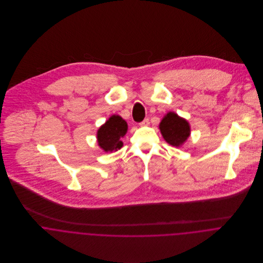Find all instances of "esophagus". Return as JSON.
<instances>
[{"instance_id": "1", "label": "esophagus", "mask_w": 263, "mask_h": 263, "mask_svg": "<svg viewBox=\"0 0 263 263\" xmlns=\"http://www.w3.org/2000/svg\"><path fill=\"white\" fill-rule=\"evenodd\" d=\"M150 122H149V118H145L142 122H140V125L141 126H146V125H148Z\"/></svg>"}]
</instances>
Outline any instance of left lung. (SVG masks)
Masks as SVG:
<instances>
[{"label": "left lung", "mask_w": 263, "mask_h": 263, "mask_svg": "<svg viewBox=\"0 0 263 263\" xmlns=\"http://www.w3.org/2000/svg\"><path fill=\"white\" fill-rule=\"evenodd\" d=\"M160 130L165 141L174 147L181 146L190 135L187 121L174 112L168 113L162 119Z\"/></svg>", "instance_id": "1"}]
</instances>
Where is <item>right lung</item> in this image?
I'll return each instance as SVG.
<instances>
[{
	"instance_id": "1",
	"label": "right lung",
	"mask_w": 263,
	"mask_h": 263,
	"mask_svg": "<svg viewBox=\"0 0 263 263\" xmlns=\"http://www.w3.org/2000/svg\"><path fill=\"white\" fill-rule=\"evenodd\" d=\"M127 130V124L118 115H112L97 133V140L100 148L105 152L119 150L122 147V138Z\"/></svg>"
}]
</instances>
